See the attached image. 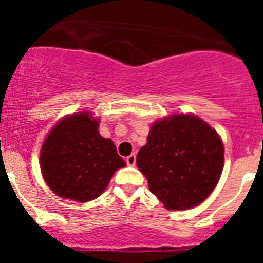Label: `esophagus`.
<instances>
[{"label": "esophagus", "instance_id": "esophagus-1", "mask_svg": "<svg viewBox=\"0 0 263 263\" xmlns=\"http://www.w3.org/2000/svg\"><path fill=\"white\" fill-rule=\"evenodd\" d=\"M126 163H127V166H130V167L136 166V154H130L129 157L126 158Z\"/></svg>", "mask_w": 263, "mask_h": 263}]
</instances>
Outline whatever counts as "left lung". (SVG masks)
Returning <instances> with one entry per match:
<instances>
[{"label":"left lung","instance_id":"8db88e82","mask_svg":"<svg viewBox=\"0 0 263 263\" xmlns=\"http://www.w3.org/2000/svg\"><path fill=\"white\" fill-rule=\"evenodd\" d=\"M137 166L164 208L190 210L215 190L224 167V145L197 116L173 115L152 125Z\"/></svg>","mask_w":263,"mask_h":263}]
</instances>
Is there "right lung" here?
<instances>
[{
	"mask_svg": "<svg viewBox=\"0 0 263 263\" xmlns=\"http://www.w3.org/2000/svg\"><path fill=\"white\" fill-rule=\"evenodd\" d=\"M99 118L88 111L62 118L41 150L42 175L58 196L87 203L105 191L113 174L125 167L113 141L100 136Z\"/></svg>",
	"mask_w": 263,
	"mask_h": 263,
	"instance_id": "right-lung-1",
	"label": "right lung"
}]
</instances>
